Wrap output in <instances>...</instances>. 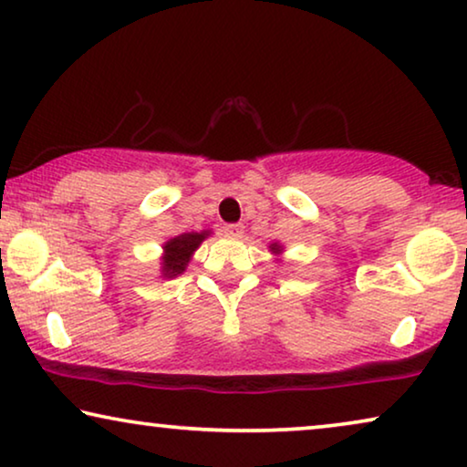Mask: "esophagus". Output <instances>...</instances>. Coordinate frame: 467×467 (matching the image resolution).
<instances>
[{
  "label": "esophagus",
  "mask_w": 467,
  "mask_h": 467,
  "mask_svg": "<svg viewBox=\"0 0 467 467\" xmlns=\"http://www.w3.org/2000/svg\"><path fill=\"white\" fill-rule=\"evenodd\" d=\"M242 234H244V225H242V223H229V225L223 227V235H225V238L238 240L242 238Z\"/></svg>",
  "instance_id": "esophagus-1"
}]
</instances>
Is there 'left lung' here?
Masks as SVG:
<instances>
[{
    "label": "left lung",
    "instance_id": "1",
    "mask_svg": "<svg viewBox=\"0 0 467 467\" xmlns=\"http://www.w3.org/2000/svg\"><path fill=\"white\" fill-rule=\"evenodd\" d=\"M274 253H276V248H274Z\"/></svg>",
    "mask_w": 467,
    "mask_h": 467
}]
</instances>
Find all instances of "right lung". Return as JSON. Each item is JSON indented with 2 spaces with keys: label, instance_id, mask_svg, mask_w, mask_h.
Masks as SVG:
<instances>
[{
  "label": "right lung",
  "instance_id": "right-lung-1",
  "mask_svg": "<svg viewBox=\"0 0 467 467\" xmlns=\"http://www.w3.org/2000/svg\"><path fill=\"white\" fill-rule=\"evenodd\" d=\"M208 232L203 234H182L176 235L174 240H170L165 244V254H163V276H178V274L184 272L187 267L191 254L197 246L202 244V240L206 238Z\"/></svg>",
  "mask_w": 467,
  "mask_h": 467
}]
</instances>
